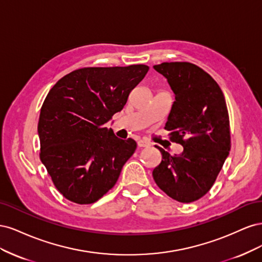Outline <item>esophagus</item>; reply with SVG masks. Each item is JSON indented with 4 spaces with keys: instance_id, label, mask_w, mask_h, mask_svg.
<instances>
[{
    "instance_id": "1",
    "label": "esophagus",
    "mask_w": 262,
    "mask_h": 262,
    "mask_svg": "<svg viewBox=\"0 0 262 262\" xmlns=\"http://www.w3.org/2000/svg\"><path fill=\"white\" fill-rule=\"evenodd\" d=\"M149 145H150V143L147 140H139L138 141V146L139 147H148Z\"/></svg>"
}]
</instances>
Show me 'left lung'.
<instances>
[{
	"label": "left lung",
	"instance_id": "obj_1",
	"mask_svg": "<svg viewBox=\"0 0 262 262\" xmlns=\"http://www.w3.org/2000/svg\"><path fill=\"white\" fill-rule=\"evenodd\" d=\"M154 69L175 94L165 129L184 152L170 155L156 145L162 162L153 178L171 199L190 203L211 189L231 149L225 98L211 75L192 63L164 62Z\"/></svg>",
	"mask_w": 262,
	"mask_h": 262
}]
</instances>
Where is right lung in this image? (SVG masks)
I'll use <instances>...</instances> for the list:
<instances>
[{
  "label": "right lung",
  "mask_w": 262,
  "mask_h": 262,
  "mask_svg": "<svg viewBox=\"0 0 262 262\" xmlns=\"http://www.w3.org/2000/svg\"><path fill=\"white\" fill-rule=\"evenodd\" d=\"M147 71L144 64L78 69L47 95L38 122L40 160L68 200L91 204L116 185L137 142L117 138L105 123Z\"/></svg>",
  "instance_id": "add662e5"
}]
</instances>
